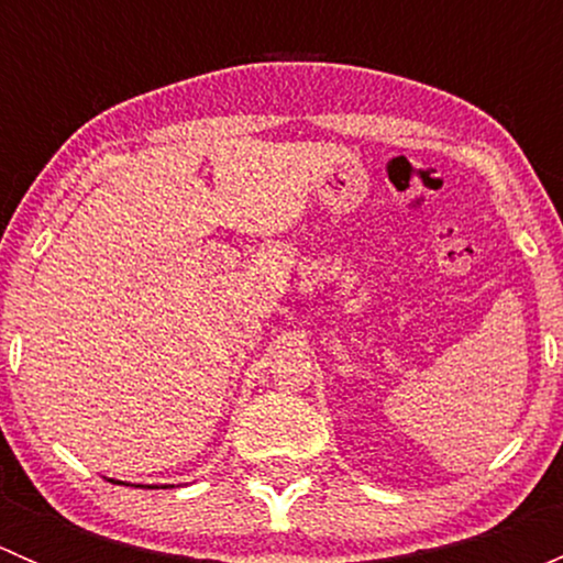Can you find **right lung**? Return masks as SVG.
I'll return each instance as SVG.
<instances>
[{
    "instance_id": "obj_1",
    "label": "right lung",
    "mask_w": 563,
    "mask_h": 563,
    "mask_svg": "<svg viewBox=\"0 0 563 563\" xmlns=\"http://www.w3.org/2000/svg\"><path fill=\"white\" fill-rule=\"evenodd\" d=\"M146 487H157V485H146ZM163 487H172V485H163Z\"/></svg>"
}]
</instances>
